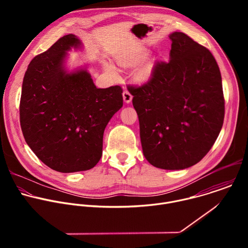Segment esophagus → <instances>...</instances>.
I'll list each match as a JSON object with an SVG mask.
<instances>
[{"label":"esophagus","mask_w":248,"mask_h":248,"mask_svg":"<svg viewBox=\"0 0 248 248\" xmlns=\"http://www.w3.org/2000/svg\"><path fill=\"white\" fill-rule=\"evenodd\" d=\"M123 98H124V101L128 104V103H130L131 100H132V95L130 94V92H129L128 90L125 89V90L123 92Z\"/></svg>","instance_id":"obj_1"}]
</instances>
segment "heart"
I'll list each match as a JSON object with an SVG mask.
<instances>
[{
    "label": "heart",
    "instance_id": "b5f03b06",
    "mask_svg": "<svg viewBox=\"0 0 248 248\" xmlns=\"http://www.w3.org/2000/svg\"><path fill=\"white\" fill-rule=\"evenodd\" d=\"M145 57L144 54L141 55H124L118 58V63L123 67H128L135 63H137L139 61L142 60ZM105 68L107 69V72L114 74V68L110 64H105ZM151 73V63L145 62L144 64L141 65L135 73V77L139 80H145L149 78Z\"/></svg>",
    "mask_w": 248,
    "mask_h": 248
}]
</instances>
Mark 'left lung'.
Instances as JSON below:
<instances>
[{"label": "left lung", "instance_id": "8db88e82", "mask_svg": "<svg viewBox=\"0 0 248 248\" xmlns=\"http://www.w3.org/2000/svg\"><path fill=\"white\" fill-rule=\"evenodd\" d=\"M169 37L170 61L156 62L148 82L127 90L146 160L159 169L184 170L197 164L215 143L225 100L211 52L183 32Z\"/></svg>", "mask_w": 248, "mask_h": 248}]
</instances>
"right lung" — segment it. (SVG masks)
<instances>
[{
	"instance_id": "add662e5",
	"label": "right lung",
	"mask_w": 248,
	"mask_h": 248,
	"mask_svg": "<svg viewBox=\"0 0 248 248\" xmlns=\"http://www.w3.org/2000/svg\"><path fill=\"white\" fill-rule=\"evenodd\" d=\"M81 47L75 34L60 38L30 62L22 82L19 117L24 139L45 165L61 172L96 166L104 130L123 107L121 86L97 88L86 67L66 69L67 52Z\"/></svg>"
}]
</instances>
